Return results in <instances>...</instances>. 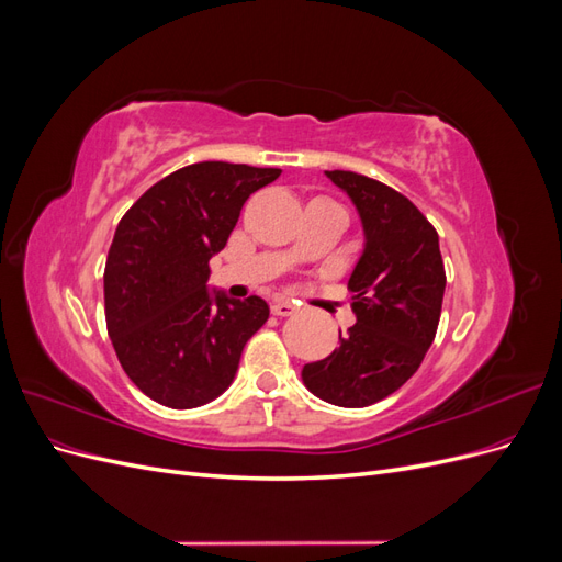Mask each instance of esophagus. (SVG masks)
<instances>
[{
	"label": "esophagus",
	"mask_w": 562,
	"mask_h": 562,
	"mask_svg": "<svg viewBox=\"0 0 562 562\" xmlns=\"http://www.w3.org/2000/svg\"><path fill=\"white\" fill-rule=\"evenodd\" d=\"M295 310H297V304L291 300H283V297L274 300V304H271V314L274 316H291Z\"/></svg>",
	"instance_id": "1"
}]
</instances>
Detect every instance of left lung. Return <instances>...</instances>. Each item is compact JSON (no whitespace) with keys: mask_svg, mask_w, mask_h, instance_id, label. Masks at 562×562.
Listing matches in <instances>:
<instances>
[{"mask_svg":"<svg viewBox=\"0 0 562 562\" xmlns=\"http://www.w3.org/2000/svg\"><path fill=\"white\" fill-rule=\"evenodd\" d=\"M359 209L366 248L349 291L356 323L323 361L302 368L312 394L366 407L411 380L431 347L446 293L438 232L415 203L353 171H326Z\"/></svg>","mask_w":562,"mask_h":562,"instance_id":"left-lung-1","label":"left lung"}]
</instances>
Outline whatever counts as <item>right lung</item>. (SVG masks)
Returning a JSON list of instances; mask_svg holds the SVG:
<instances>
[{"instance_id":"obj_1","label":"right lung","mask_w":562,"mask_h":562,"mask_svg":"<svg viewBox=\"0 0 562 562\" xmlns=\"http://www.w3.org/2000/svg\"><path fill=\"white\" fill-rule=\"evenodd\" d=\"M281 168L201 161L178 168L119 220L105 262V321L116 359L145 396L176 411L217 398L269 318L258 295H211L209 260L246 199Z\"/></svg>"}]
</instances>
